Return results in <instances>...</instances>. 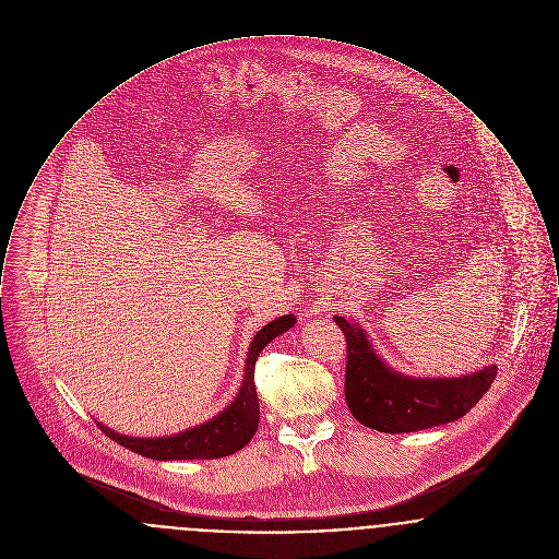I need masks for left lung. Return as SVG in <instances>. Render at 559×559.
Listing matches in <instances>:
<instances>
[{"label": "left lung", "mask_w": 559, "mask_h": 559, "mask_svg": "<svg viewBox=\"0 0 559 559\" xmlns=\"http://www.w3.org/2000/svg\"><path fill=\"white\" fill-rule=\"evenodd\" d=\"M334 322L347 341V406L361 425L374 431L411 433L452 423L484 397L497 377V366L459 379L404 377L382 364L364 330L341 316Z\"/></svg>", "instance_id": "obj_1"}]
</instances>
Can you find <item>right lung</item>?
Instances as JSON below:
<instances>
[{
  "mask_svg": "<svg viewBox=\"0 0 559 559\" xmlns=\"http://www.w3.org/2000/svg\"><path fill=\"white\" fill-rule=\"evenodd\" d=\"M294 325V316H282L275 322L266 323L265 328L254 336L250 343V352L246 359V374L243 384L239 389V395L234 404L227 406V411L221 412L212 420L204 425L182 431L173 438H157V440H143V438H128L111 431L109 427L100 425V431L111 440L155 461H193V459H221L229 456L243 448L259 427V395L254 384V366L259 359V353L265 349L266 345L280 336L282 332L290 330Z\"/></svg>",
  "mask_w": 559,
  "mask_h": 559,
  "instance_id": "obj_1",
  "label": "right lung"
}]
</instances>
